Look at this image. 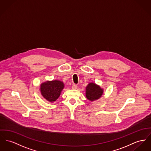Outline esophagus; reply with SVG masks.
I'll use <instances>...</instances> for the list:
<instances>
[{"label": "esophagus", "mask_w": 151, "mask_h": 151, "mask_svg": "<svg viewBox=\"0 0 151 151\" xmlns=\"http://www.w3.org/2000/svg\"><path fill=\"white\" fill-rule=\"evenodd\" d=\"M71 88H72L73 89L76 90V89H77V85H76V84H74V85H72Z\"/></svg>", "instance_id": "esophagus-1"}]
</instances>
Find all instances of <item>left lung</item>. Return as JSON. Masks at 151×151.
<instances>
[{"mask_svg":"<svg viewBox=\"0 0 151 151\" xmlns=\"http://www.w3.org/2000/svg\"><path fill=\"white\" fill-rule=\"evenodd\" d=\"M104 90L95 83L91 82L86 87V97L91 101L97 100L102 96Z\"/></svg>","mask_w":151,"mask_h":151,"instance_id":"1","label":"left lung"}]
</instances>
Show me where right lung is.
<instances>
[{
    "label": "right lung",
    "mask_w": 151,
    "mask_h": 151,
    "mask_svg": "<svg viewBox=\"0 0 151 151\" xmlns=\"http://www.w3.org/2000/svg\"><path fill=\"white\" fill-rule=\"evenodd\" d=\"M63 88L64 83L60 81H47L40 85V93L46 100L52 102L58 99Z\"/></svg>",
    "instance_id": "add662e5"
}]
</instances>
